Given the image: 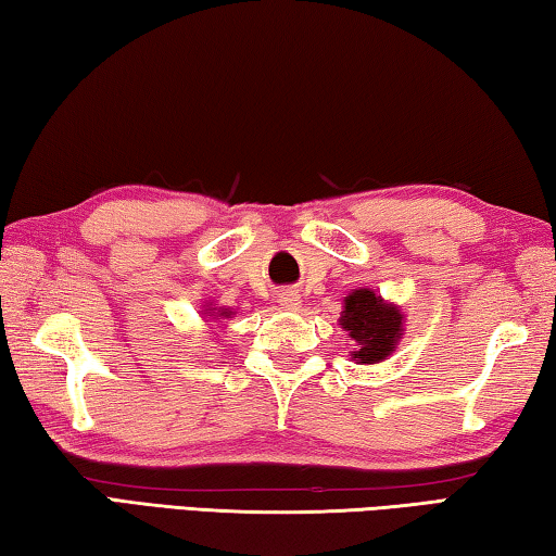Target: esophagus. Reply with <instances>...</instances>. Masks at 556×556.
<instances>
[{
    "label": "esophagus",
    "instance_id": "1",
    "mask_svg": "<svg viewBox=\"0 0 556 556\" xmlns=\"http://www.w3.org/2000/svg\"><path fill=\"white\" fill-rule=\"evenodd\" d=\"M279 306L281 308H287V312H294V308L299 306V301H301V296H299V291H291V289H285L279 294Z\"/></svg>",
    "mask_w": 556,
    "mask_h": 556
}]
</instances>
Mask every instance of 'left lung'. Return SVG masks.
Listing matches in <instances>:
<instances>
[{"label": "left lung", "mask_w": 556, "mask_h": 556, "mask_svg": "<svg viewBox=\"0 0 556 556\" xmlns=\"http://www.w3.org/2000/svg\"><path fill=\"white\" fill-rule=\"evenodd\" d=\"M341 326L357 345L353 357L370 365L384 361L392 353L394 343L402 336V314L397 306L382 304L375 291L355 289L351 296H345Z\"/></svg>", "instance_id": "1"}]
</instances>
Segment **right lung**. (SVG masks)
<instances>
[{
	"label": "right lung",
	"instance_id": "obj_1",
	"mask_svg": "<svg viewBox=\"0 0 556 556\" xmlns=\"http://www.w3.org/2000/svg\"><path fill=\"white\" fill-rule=\"evenodd\" d=\"M220 316H230V312H223V314H220Z\"/></svg>",
	"mask_w": 556,
	"mask_h": 556
}]
</instances>
